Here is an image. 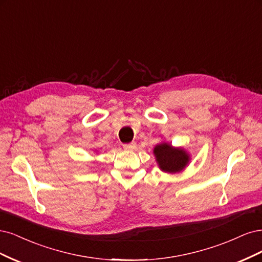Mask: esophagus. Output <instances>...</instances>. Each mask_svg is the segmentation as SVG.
<instances>
[{"instance_id": "obj_1", "label": "esophagus", "mask_w": 262, "mask_h": 262, "mask_svg": "<svg viewBox=\"0 0 262 262\" xmlns=\"http://www.w3.org/2000/svg\"><path fill=\"white\" fill-rule=\"evenodd\" d=\"M123 148H124L125 150H134L135 148H136V143H135V142L124 143V145H123Z\"/></svg>"}]
</instances>
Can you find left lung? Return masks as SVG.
I'll return each instance as SVG.
<instances>
[{
  "mask_svg": "<svg viewBox=\"0 0 262 262\" xmlns=\"http://www.w3.org/2000/svg\"><path fill=\"white\" fill-rule=\"evenodd\" d=\"M154 154L160 168L168 173L182 171L189 161V157L186 151L172 148L168 143H160V145L156 146Z\"/></svg>",
  "mask_w": 262,
  "mask_h": 262,
  "instance_id": "1",
  "label": "left lung"
}]
</instances>
